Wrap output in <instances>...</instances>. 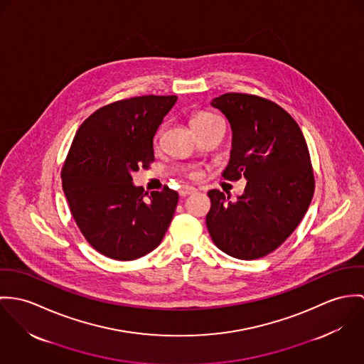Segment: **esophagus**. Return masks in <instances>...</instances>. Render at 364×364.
<instances>
[{
    "mask_svg": "<svg viewBox=\"0 0 364 364\" xmlns=\"http://www.w3.org/2000/svg\"><path fill=\"white\" fill-rule=\"evenodd\" d=\"M194 193H197V188H194V187H191V186H183V187L178 190V194H180L181 197H187V196L194 194Z\"/></svg>",
    "mask_w": 364,
    "mask_h": 364,
    "instance_id": "1",
    "label": "esophagus"
}]
</instances>
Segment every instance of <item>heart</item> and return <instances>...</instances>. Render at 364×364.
<instances>
[{"label": "heart", "mask_w": 364, "mask_h": 364, "mask_svg": "<svg viewBox=\"0 0 364 364\" xmlns=\"http://www.w3.org/2000/svg\"><path fill=\"white\" fill-rule=\"evenodd\" d=\"M222 122L218 116L212 114V113H208V112H201V113H197L194 117H193V127L194 129H200V128H205V127H209L215 122Z\"/></svg>", "instance_id": "1"}]
</instances>
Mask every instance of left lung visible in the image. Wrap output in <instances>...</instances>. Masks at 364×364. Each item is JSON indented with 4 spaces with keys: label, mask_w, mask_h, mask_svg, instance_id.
I'll return each mask as SVG.
<instances>
[{
    "label": "left lung",
    "mask_w": 364,
    "mask_h": 364,
    "mask_svg": "<svg viewBox=\"0 0 364 364\" xmlns=\"http://www.w3.org/2000/svg\"><path fill=\"white\" fill-rule=\"evenodd\" d=\"M210 106L232 128L230 159L222 176L247 180L230 201L210 190L206 228L230 257L257 259L277 250L299 226L314 194V174L297 122L277 103L245 93H225Z\"/></svg>",
    "instance_id": "obj_1"
}]
</instances>
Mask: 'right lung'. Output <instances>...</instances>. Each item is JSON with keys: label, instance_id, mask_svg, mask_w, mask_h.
<instances>
[{"label": "right lung", "instance_id": "right-lung-1", "mask_svg": "<svg viewBox=\"0 0 364 364\" xmlns=\"http://www.w3.org/2000/svg\"><path fill=\"white\" fill-rule=\"evenodd\" d=\"M177 96H139L96 110L77 131L61 178L71 213L100 254L131 261L155 250L173 219L178 194L132 183L155 161L154 136Z\"/></svg>", "mask_w": 364, "mask_h": 364}]
</instances>
